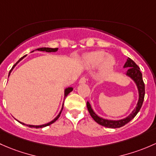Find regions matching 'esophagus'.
<instances>
[{"label": "esophagus", "instance_id": "34e87169", "mask_svg": "<svg viewBox=\"0 0 156 156\" xmlns=\"http://www.w3.org/2000/svg\"><path fill=\"white\" fill-rule=\"evenodd\" d=\"M86 83V78L84 77V76L80 79V81H79V83H80V84H84V83Z\"/></svg>", "mask_w": 156, "mask_h": 156}]
</instances>
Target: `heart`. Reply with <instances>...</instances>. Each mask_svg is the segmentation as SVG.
Returning <instances> with one entry per match:
<instances>
[{"label":"heart","instance_id":"1","mask_svg":"<svg viewBox=\"0 0 156 156\" xmlns=\"http://www.w3.org/2000/svg\"><path fill=\"white\" fill-rule=\"evenodd\" d=\"M85 63L90 69L99 67V73L101 77L108 76L113 70L115 59L110 55H107L104 51H93L89 52L85 57Z\"/></svg>","mask_w":156,"mask_h":156}]
</instances>
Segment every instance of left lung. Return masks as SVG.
Here are the masks:
<instances>
[{
	"mask_svg": "<svg viewBox=\"0 0 156 156\" xmlns=\"http://www.w3.org/2000/svg\"><path fill=\"white\" fill-rule=\"evenodd\" d=\"M124 68L128 67V70L126 72V76H128L135 83L136 86L138 91V101L136 105L135 108L133 110L128 116L126 118H123L122 119L119 120H111V119H104L102 117H100L97 114L94 112L93 109L91 108V106L89 101H87V108L89 110L90 115L92 117L93 119L98 123V124L101 125V126L107 127V128H121V127L124 126L127 123L129 122L131 119L136 116V115L138 113V112L140 110L141 107H142L143 102H144V95H145V86H144V83L143 81L142 73H141L139 67L135 64V62L131 58H128L126 60V62L124 65Z\"/></svg>",
	"mask_w": 156,
	"mask_h": 156,
	"instance_id": "obj_1",
	"label": "left lung"
}]
</instances>
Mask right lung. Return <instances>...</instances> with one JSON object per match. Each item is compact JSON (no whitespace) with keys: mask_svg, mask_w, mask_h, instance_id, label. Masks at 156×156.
<instances>
[{"mask_svg":"<svg viewBox=\"0 0 156 156\" xmlns=\"http://www.w3.org/2000/svg\"><path fill=\"white\" fill-rule=\"evenodd\" d=\"M58 48H49V47H42V48H39V49H36V50H38V51H41V52H57L58 51ZM32 52H34V51H32ZM25 57V56H23V57L22 58H21L20 59H19V60L18 61V62H16V63L15 64V65H13V67H12V69H11L10 70V71H9V75H8V76H9V75H10V73H11V72H12V70H13V68L14 67H15L17 65V64L19 63V62H20V61H22V59L24 58ZM73 87H67V88H66V89H65V94H64V95H65V97H64V98H65L67 97V95H68V94L70 92H71L72 91H73ZM63 107H64V103H63V104H62V110H61V111L59 112V113H58V115H57V116L55 117V118L53 120H52V121L51 122H48V123H46V124H44V125H41V126H33V125H27V124H25V123H23V122H19V121H18V120H17V121L19 122V123H21V124H22V125H25V126H27L28 127H30V128H44V127H46V126H50L51 124H52V123H54L56 121V120L58 119L59 118V116H60V115H61V113H62V110H63Z\"/></svg>","mask_w":156,"mask_h":156,"instance_id":"right-lung-1","label":"right lung"}]
</instances>
